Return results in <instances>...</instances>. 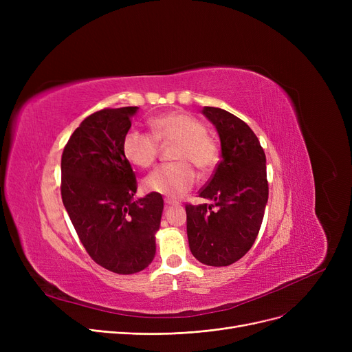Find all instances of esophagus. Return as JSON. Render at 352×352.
Returning <instances> with one entry per match:
<instances>
[{"mask_svg": "<svg viewBox=\"0 0 352 352\" xmlns=\"http://www.w3.org/2000/svg\"><path fill=\"white\" fill-rule=\"evenodd\" d=\"M164 202H165V206H177V204H178L177 201H174V199H171V198H165Z\"/></svg>", "mask_w": 352, "mask_h": 352, "instance_id": "obj_1", "label": "esophagus"}]
</instances>
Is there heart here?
<instances>
[{
	"instance_id": "obj_1",
	"label": "heart",
	"mask_w": 352,
	"mask_h": 352,
	"mask_svg": "<svg viewBox=\"0 0 352 352\" xmlns=\"http://www.w3.org/2000/svg\"><path fill=\"white\" fill-rule=\"evenodd\" d=\"M153 134L129 129L122 138L125 158L138 168L151 166L158 154V142L175 141L173 158L177 162L160 165L144 179L148 192L168 197H181L191 190L195 171L191 163L202 173L211 171L219 160L217 141L207 134L206 124L197 117L175 111L150 121Z\"/></svg>"
}]
</instances>
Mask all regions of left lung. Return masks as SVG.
<instances>
[{
    "instance_id": "obj_1",
    "label": "left lung",
    "mask_w": 352,
    "mask_h": 352,
    "mask_svg": "<svg viewBox=\"0 0 352 352\" xmlns=\"http://www.w3.org/2000/svg\"><path fill=\"white\" fill-rule=\"evenodd\" d=\"M217 128L221 161L201 188L211 204L186 206L192 255L211 267H227L243 258L260 232L268 201L265 153L252 129L226 109L204 107Z\"/></svg>"
}]
</instances>
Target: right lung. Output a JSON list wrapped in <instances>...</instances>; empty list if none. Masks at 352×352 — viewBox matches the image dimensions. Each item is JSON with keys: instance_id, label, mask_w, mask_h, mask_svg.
<instances>
[{"instance_id": "obj_1", "label": "right lung", "mask_w": 352, "mask_h": 352, "mask_svg": "<svg viewBox=\"0 0 352 352\" xmlns=\"http://www.w3.org/2000/svg\"><path fill=\"white\" fill-rule=\"evenodd\" d=\"M138 107L104 108L87 117L61 157V197L85 251L116 274L151 264L164 199H134L137 179L122 153V138Z\"/></svg>"}]
</instances>
